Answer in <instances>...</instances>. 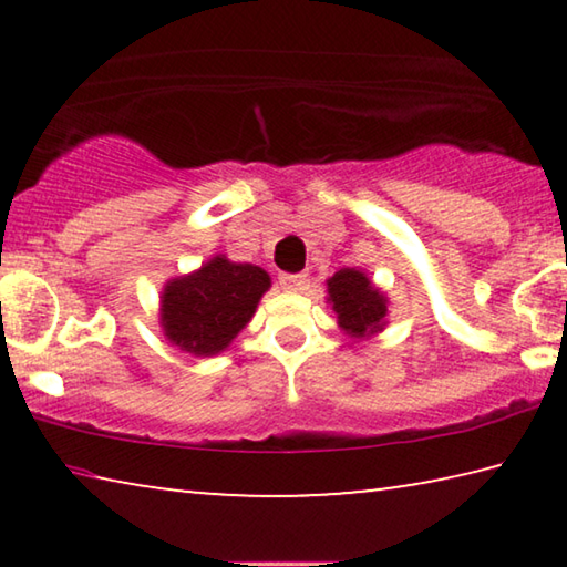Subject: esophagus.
<instances>
[{
    "label": "esophagus",
    "mask_w": 567,
    "mask_h": 567,
    "mask_svg": "<svg viewBox=\"0 0 567 567\" xmlns=\"http://www.w3.org/2000/svg\"><path fill=\"white\" fill-rule=\"evenodd\" d=\"M280 285L285 287V290H305L307 277L300 275V272H282L280 275Z\"/></svg>",
    "instance_id": "obj_1"
}]
</instances>
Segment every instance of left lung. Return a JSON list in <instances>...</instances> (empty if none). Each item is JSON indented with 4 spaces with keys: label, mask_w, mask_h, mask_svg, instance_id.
<instances>
[{
    "label": "left lung",
    "mask_w": 567,
    "mask_h": 567,
    "mask_svg": "<svg viewBox=\"0 0 567 567\" xmlns=\"http://www.w3.org/2000/svg\"><path fill=\"white\" fill-rule=\"evenodd\" d=\"M332 310L338 312L340 324L348 332L362 338L364 332L380 330V322L385 318L388 305L368 277L360 270H340L328 280Z\"/></svg>",
    "instance_id": "1"
}]
</instances>
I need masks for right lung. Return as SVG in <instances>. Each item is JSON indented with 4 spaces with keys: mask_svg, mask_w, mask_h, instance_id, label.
<instances>
[{
    "mask_svg": "<svg viewBox=\"0 0 567 567\" xmlns=\"http://www.w3.org/2000/svg\"><path fill=\"white\" fill-rule=\"evenodd\" d=\"M267 287L270 275L262 267L215 257L203 270L165 287L162 328L182 350L205 358L217 354L252 318Z\"/></svg>",
    "mask_w": 567,
    "mask_h": 567,
    "instance_id": "1",
    "label": "right lung"
}]
</instances>
